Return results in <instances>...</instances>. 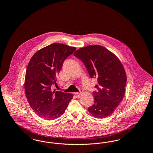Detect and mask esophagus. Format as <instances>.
I'll return each mask as SVG.
<instances>
[{"label": "esophagus", "mask_w": 153, "mask_h": 153, "mask_svg": "<svg viewBox=\"0 0 153 153\" xmlns=\"http://www.w3.org/2000/svg\"><path fill=\"white\" fill-rule=\"evenodd\" d=\"M82 90H80V92H77V93H74V95H76V97H79L80 95L82 94Z\"/></svg>", "instance_id": "1"}]
</instances>
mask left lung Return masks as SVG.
Wrapping results in <instances>:
<instances>
[{"label": "left lung", "mask_w": 153, "mask_h": 153, "mask_svg": "<svg viewBox=\"0 0 153 153\" xmlns=\"http://www.w3.org/2000/svg\"><path fill=\"white\" fill-rule=\"evenodd\" d=\"M74 56L84 63L91 78H97L94 104L88 111L96 118L109 117L123 98L127 77L123 66L112 52L100 45H89Z\"/></svg>", "instance_id": "obj_1"}]
</instances>
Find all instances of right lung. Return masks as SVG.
<instances>
[{
  "label": "right lung",
  "instance_id": "1",
  "mask_svg": "<svg viewBox=\"0 0 153 153\" xmlns=\"http://www.w3.org/2000/svg\"><path fill=\"white\" fill-rule=\"evenodd\" d=\"M76 48L64 44H51L36 52L26 72L25 91L30 107L46 120H53L65 111L73 95L51 90L66 58Z\"/></svg>",
  "mask_w": 153,
  "mask_h": 153
}]
</instances>
